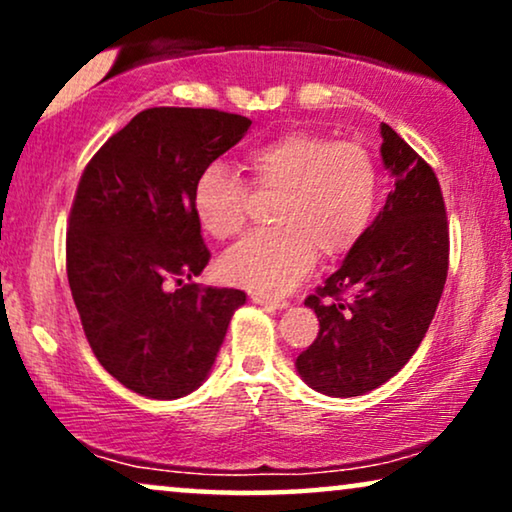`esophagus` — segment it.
Instances as JSON below:
<instances>
[{"instance_id": "esophagus-1", "label": "esophagus", "mask_w": 512, "mask_h": 512, "mask_svg": "<svg viewBox=\"0 0 512 512\" xmlns=\"http://www.w3.org/2000/svg\"><path fill=\"white\" fill-rule=\"evenodd\" d=\"M249 298H251V303L270 307V310H282V307H286L284 300H275L270 296H263V293H249Z\"/></svg>"}]
</instances>
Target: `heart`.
Listing matches in <instances>:
<instances>
[{
    "label": "heart",
    "instance_id": "1",
    "mask_svg": "<svg viewBox=\"0 0 512 512\" xmlns=\"http://www.w3.org/2000/svg\"><path fill=\"white\" fill-rule=\"evenodd\" d=\"M256 191L277 193L275 228L249 235L221 258V275L263 296L293 289L321 258L356 247L380 200V170L366 146L291 130L244 156ZM193 212L214 240H230L247 226L249 191L226 165L212 163L193 184Z\"/></svg>",
    "mask_w": 512,
    "mask_h": 512
}]
</instances>
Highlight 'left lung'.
<instances>
[{"label":"left lung","mask_w":512,"mask_h":512,"mask_svg":"<svg viewBox=\"0 0 512 512\" xmlns=\"http://www.w3.org/2000/svg\"><path fill=\"white\" fill-rule=\"evenodd\" d=\"M394 191L366 235L305 305L319 335L296 359L326 396H361L391 380L422 345L450 268V223L433 167L382 123Z\"/></svg>","instance_id":"1"}]
</instances>
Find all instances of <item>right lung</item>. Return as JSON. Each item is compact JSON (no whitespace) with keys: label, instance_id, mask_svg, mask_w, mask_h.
Returning a JSON list of instances; mask_svg holds the SVG:
<instances>
[{"label":"right lung","instance_id":"obj_1","mask_svg":"<svg viewBox=\"0 0 512 512\" xmlns=\"http://www.w3.org/2000/svg\"><path fill=\"white\" fill-rule=\"evenodd\" d=\"M249 125L219 109H144L81 174L67 228L69 289L95 359L135 394L198 389L247 300L193 282L212 258L193 184Z\"/></svg>","mask_w":512,"mask_h":512}]
</instances>
